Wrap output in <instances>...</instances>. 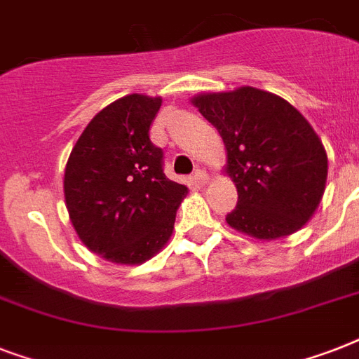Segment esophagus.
I'll return each instance as SVG.
<instances>
[{
	"label": "esophagus",
	"instance_id": "esophagus-1",
	"mask_svg": "<svg viewBox=\"0 0 359 359\" xmlns=\"http://www.w3.org/2000/svg\"><path fill=\"white\" fill-rule=\"evenodd\" d=\"M194 180H196V184L205 186L207 184L208 177H207V173L203 171V169H196V173H194Z\"/></svg>",
	"mask_w": 359,
	"mask_h": 359
}]
</instances>
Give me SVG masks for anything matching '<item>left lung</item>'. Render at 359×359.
<instances>
[{
    "label": "left lung",
    "mask_w": 359,
    "mask_h": 359,
    "mask_svg": "<svg viewBox=\"0 0 359 359\" xmlns=\"http://www.w3.org/2000/svg\"><path fill=\"white\" fill-rule=\"evenodd\" d=\"M222 135L238 203L233 229L273 240L302 229L323 199L328 156L306 117L278 95L255 87L205 93L194 100Z\"/></svg>",
    "instance_id": "obj_1"
}]
</instances>
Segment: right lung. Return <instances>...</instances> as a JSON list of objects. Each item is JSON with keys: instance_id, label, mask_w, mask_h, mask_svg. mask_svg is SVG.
Wrapping results in <instances>:
<instances>
[{"instance_id": "add662e5", "label": "right lung", "mask_w": 359, "mask_h": 359, "mask_svg": "<svg viewBox=\"0 0 359 359\" xmlns=\"http://www.w3.org/2000/svg\"><path fill=\"white\" fill-rule=\"evenodd\" d=\"M162 98L128 95L93 117L65 168L70 222L91 251L141 264L162 250L188 194L163 173V151L149 137Z\"/></svg>"}]
</instances>
